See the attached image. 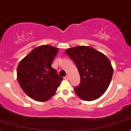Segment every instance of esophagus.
<instances>
[{
  "instance_id": "34e87169",
  "label": "esophagus",
  "mask_w": 131,
  "mask_h": 131,
  "mask_svg": "<svg viewBox=\"0 0 131 131\" xmlns=\"http://www.w3.org/2000/svg\"><path fill=\"white\" fill-rule=\"evenodd\" d=\"M64 79H65L66 80H69V76L68 75H66L65 77H64Z\"/></svg>"
}]
</instances>
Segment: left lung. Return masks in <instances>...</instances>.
<instances>
[{
  "label": "left lung",
  "mask_w": 131,
  "mask_h": 131,
  "mask_svg": "<svg viewBox=\"0 0 131 131\" xmlns=\"http://www.w3.org/2000/svg\"><path fill=\"white\" fill-rule=\"evenodd\" d=\"M65 52L75 62L81 82L74 90L84 101H93L104 94L110 84L114 69L103 53L90 46H77Z\"/></svg>",
  "instance_id": "1"
}]
</instances>
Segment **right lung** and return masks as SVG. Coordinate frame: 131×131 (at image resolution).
<instances>
[{
	"instance_id": "obj_1",
	"label": "right lung",
	"mask_w": 131,
	"mask_h": 131,
	"mask_svg": "<svg viewBox=\"0 0 131 131\" xmlns=\"http://www.w3.org/2000/svg\"><path fill=\"white\" fill-rule=\"evenodd\" d=\"M58 50V48L49 45L37 47L19 62L17 81L24 92L32 99L47 101L60 85L63 78L51 66Z\"/></svg>"
}]
</instances>
